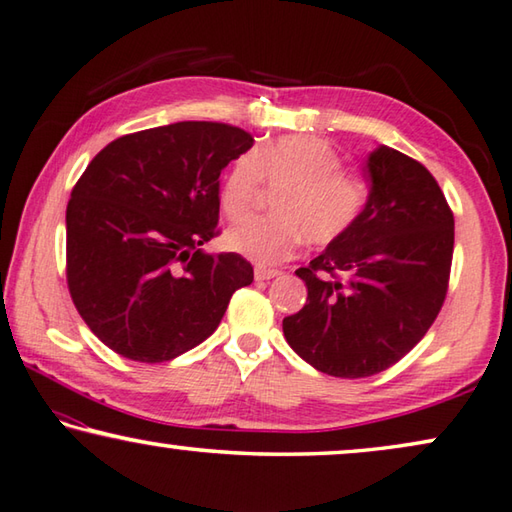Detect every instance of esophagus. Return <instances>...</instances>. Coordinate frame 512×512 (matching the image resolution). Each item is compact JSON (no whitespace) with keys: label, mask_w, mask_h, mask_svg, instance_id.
<instances>
[{"label":"esophagus","mask_w":512,"mask_h":512,"mask_svg":"<svg viewBox=\"0 0 512 512\" xmlns=\"http://www.w3.org/2000/svg\"><path fill=\"white\" fill-rule=\"evenodd\" d=\"M254 276H256V281H270V279H274V276H279V272H276V270H263V267H256Z\"/></svg>","instance_id":"esophagus-1"}]
</instances>
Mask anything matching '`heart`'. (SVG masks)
<instances>
[{"instance_id": "1", "label": "heart", "mask_w": 512, "mask_h": 512, "mask_svg": "<svg viewBox=\"0 0 512 512\" xmlns=\"http://www.w3.org/2000/svg\"><path fill=\"white\" fill-rule=\"evenodd\" d=\"M263 182L283 186L270 218H249L224 233V245L247 261L272 267L297 256L303 240L330 245L353 229L369 202V184L344 166L328 139L288 134L256 146L224 173L218 202L229 220H240L258 200Z\"/></svg>"}]
</instances>
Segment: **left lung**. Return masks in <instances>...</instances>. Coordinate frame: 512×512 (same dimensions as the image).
I'll list each match as a JSON object with an SVG mask.
<instances>
[{
    "mask_svg": "<svg viewBox=\"0 0 512 512\" xmlns=\"http://www.w3.org/2000/svg\"><path fill=\"white\" fill-rule=\"evenodd\" d=\"M366 166V209L299 267L308 301L283 319L297 355L348 380L387 371L425 337L443 308L454 254V213L434 175L387 146Z\"/></svg>",
    "mask_w": 512,
    "mask_h": 512,
    "instance_id": "8db88e82",
    "label": "left lung"
}]
</instances>
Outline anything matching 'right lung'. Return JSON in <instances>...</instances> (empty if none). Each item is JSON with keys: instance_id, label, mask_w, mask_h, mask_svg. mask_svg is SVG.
I'll return each instance as SVG.
<instances>
[{"instance_id": "1", "label": "right lung", "mask_w": 512, "mask_h": 512, "mask_svg": "<svg viewBox=\"0 0 512 512\" xmlns=\"http://www.w3.org/2000/svg\"><path fill=\"white\" fill-rule=\"evenodd\" d=\"M254 146L229 123L182 121L114 139L67 204V288L89 330L134 362L202 344L233 292L254 281L240 254H204L220 233V170Z\"/></svg>"}]
</instances>
